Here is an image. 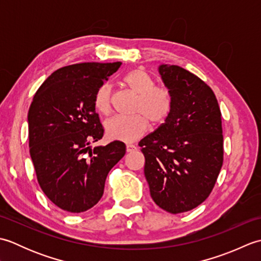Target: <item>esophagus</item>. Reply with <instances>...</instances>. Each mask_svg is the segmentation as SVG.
Instances as JSON below:
<instances>
[{"label": "esophagus", "mask_w": 261, "mask_h": 261, "mask_svg": "<svg viewBox=\"0 0 261 261\" xmlns=\"http://www.w3.org/2000/svg\"><path fill=\"white\" fill-rule=\"evenodd\" d=\"M136 150H137V147L135 145H131V143L126 145V152H134Z\"/></svg>", "instance_id": "esophagus-1"}]
</instances>
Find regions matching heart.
Returning <instances> with one entry per match:
<instances>
[{
	"label": "heart",
	"instance_id": "heart-1",
	"mask_svg": "<svg viewBox=\"0 0 261 261\" xmlns=\"http://www.w3.org/2000/svg\"><path fill=\"white\" fill-rule=\"evenodd\" d=\"M125 85L138 95L132 116L115 115L105 122V131L112 140L131 142L139 139L149 129V121L159 125L168 119L173 110V95L168 87L154 85L152 76L143 69H135L124 76ZM112 87L105 83L97 88L94 107L102 114L111 111Z\"/></svg>",
	"mask_w": 261,
	"mask_h": 261
}]
</instances>
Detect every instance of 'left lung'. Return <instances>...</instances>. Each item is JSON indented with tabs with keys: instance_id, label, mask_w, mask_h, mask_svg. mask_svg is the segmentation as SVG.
Segmentation results:
<instances>
[{
	"instance_id": "8db88e82",
	"label": "left lung",
	"mask_w": 261,
	"mask_h": 261,
	"mask_svg": "<svg viewBox=\"0 0 261 261\" xmlns=\"http://www.w3.org/2000/svg\"><path fill=\"white\" fill-rule=\"evenodd\" d=\"M173 110L139 142L150 195L171 214L187 212L212 192L223 164L221 111L211 87L184 68L160 65Z\"/></svg>"
}]
</instances>
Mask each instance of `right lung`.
Returning <instances> with one entry per match:
<instances>
[{
    "label": "right lung",
    "mask_w": 261,
    "mask_h": 261,
    "mask_svg": "<svg viewBox=\"0 0 261 261\" xmlns=\"http://www.w3.org/2000/svg\"><path fill=\"white\" fill-rule=\"evenodd\" d=\"M120 66H65L42 83L30 105L29 147L37 179L46 196L66 212L93 207L103 196L109 171L125 154L121 141L90 147L104 134L94 96Z\"/></svg>",
    "instance_id": "1"
}]
</instances>
